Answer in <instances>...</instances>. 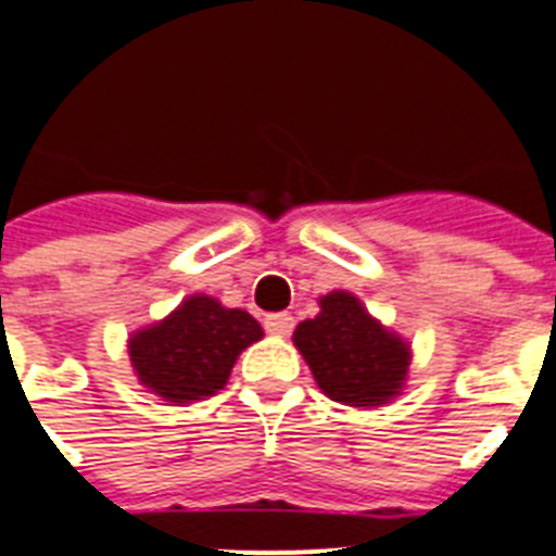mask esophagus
<instances>
[{"mask_svg":"<svg viewBox=\"0 0 556 556\" xmlns=\"http://www.w3.org/2000/svg\"><path fill=\"white\" fill-rule=\"evenodd\" d=\"M292 326H295V317L287 315V312H275V315L264 317V329L275 337H287Z\"/></svg>","mask_w":556,"mask_h":556,"instance_id":"esophagus-1","label":"esophagus"}]
</instances>
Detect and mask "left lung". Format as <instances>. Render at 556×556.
Masks as SVG:
<instances>
[{
    "mask_svg": "<svg viewBox=\"0 0 556 556\" xmlns=\"http://www.w3.org/2000/svg\"><path fill=\"white\" fill-rule=\"evenodd\" d=\"M295 345L326 396L351 407H377L405 382L410 349L374 320L349 292L320 301V315L295 329Z\"/></svg>",
    "mask_w": 556,
    "mask_h": 556,
    "instance_id": "8db88e82",
    "label": "left lung"
}]
</instances>
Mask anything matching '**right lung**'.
<instances>
[{
	"label": "right lung",
	"mask_w": 556,
	"mask_h": 556,
	"mask_svg": "<svg viewBox=\"0 0 556 556\" xmlns=\"http://www.w3.org/2000/svg\"><path fill=\"white\" fill-rule=\"evenodd\" d=\"M261 334L253 315L193 295L163 324L137 331L129 357L142 386L168 402H191L222 391L236 357Z\"/></svg>",
	"instance_id": "right-lung-1"
}]
</instances>
